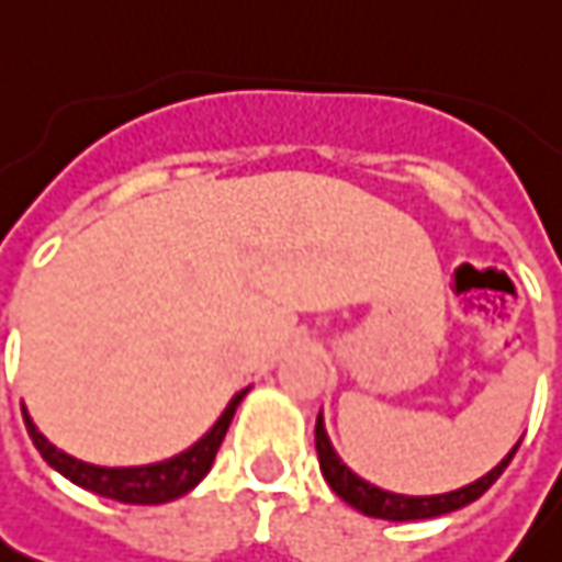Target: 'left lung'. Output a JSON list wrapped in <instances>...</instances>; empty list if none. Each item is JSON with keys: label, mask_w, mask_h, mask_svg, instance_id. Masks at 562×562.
Returning <instances> with one entry per match:
<instances>
[{"label": "left lung", "mask_w": 562, "mask_h": 562, "mask_svg": "<svg viewBox=\"0 0 562 562\" xmlns=\"http://www.w3.org/2000/svg\"><path fill=\"white\" fill-rule=\"evenodd\" d=\"M314 441H317V454H319V470L326 475L329 488L339 494L345 504H351L355 510H360L363 516H376V519H392V522H407V519H432V516H441V513L460 510L467 504H473L475 497L492 488L497 482V475L507 470V463L516 454L513 448L510 454L504 457L492 473L482 475L479 482L467 485V488H457V492L448 494H432V497H407V494H392L382 492L376 485L363 482L360 475H355L345 463L339 460V454L333 451L329 438H326V429H323V419L317 416V429H314Z\"/></svg>", "instance_id": "obj_1"}]
</instances>
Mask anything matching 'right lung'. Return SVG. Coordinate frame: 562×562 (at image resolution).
<instances>
[{
  "instance_id": "right-lung-1",
  "label": "right lung",
  "mask_w": 562,
  "mask_h": 562,
  "mask_svg": "<svg viewBox=\"0 0 562 562\" xmlns=\"http://www.w3.org/2000/svg\"><path fill=\"white\" fill-rule=\"evenodd\" d=\"M245 392H239L229 401V407L223 411L221 419L214 423V429L202 441H195L183 454L170 457L165 463H151V467H92V463H83L77 457L65 454L52 441H46L43 432H36L27 411H24V423H27L30 438H33V445L43 454V460L49 467H55L65 479H70L74 485L102 494V497H111V501H121V504H167V501H173L180 494L192 492L207 475Z\"/></svg>"
}]
</instances>
